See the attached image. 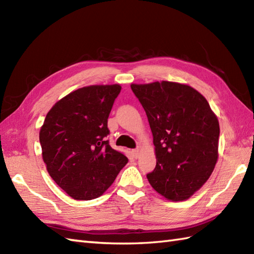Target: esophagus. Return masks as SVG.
<instances>
[{
	"instance_id": "34e87169",
	"label": "esophagus",
	"mask_w": 254,
	"mask_h": 254,
	"mask_svg": "<svg viewBox=\"0 0 254 254\" xmlns=\"http://www.w3.org/2000/svg\"><path fill=\"white\" fill-rule=\"evenodd\" d=\"M132 153H133V155H134V157L138 158V156H139V153H141V150H139V148H136V149H133Z\"/></svg>"
}]
</instances>
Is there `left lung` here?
<instances>
[{
	"label": "left lung",
	"instance_id": "left-lung-1",
	"mask_svg": "<svg viewBox=\"0 0 254 254\" xmlns=\"http://www.w3.org/2000/svg\"><path fill=\"white\" fill-rule=\"evenodd\" d=\"M148 119L156 167L148 182L169 201H185L201 189L218 159L219 123L207 100L187 84H132Z\"/></svg>",
	"mask_w": 254,
	"mask_h": 254
}]
</instances>
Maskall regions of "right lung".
<instances>
[{"label": "right lung", "instance_id": "1", "mask_svg": "<svg viewBox=\"0 0 254 254\" xmlns=\"http://www.w3.org/2000/svg\"><path fill=\"white\" fill-rule=\"evenodd\" d=\"M120 90L119 84L86 86L47 113L39 132L42 159L50 177L74 199L102 195L127 163L106 141L108 117Z\"/></svg>", "mask_w": 254, "mask_h": 254}]
</instances>
